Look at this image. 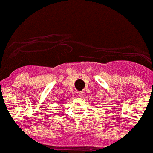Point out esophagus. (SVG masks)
<instances>
[{
  "label": "esophagus",
  "mask_w": 153,
  "mask_h": 153,
  "mask_svg": "<svg viewBox=\"0 0 153 153\" xmlns=\"http://www.w3.org/2000/svg\"><path fill=\"white\" fill-rule=\"evenodd\" d=\"M76 94H77L78 96H83L82 91H77V92H76Z\"/></svg>",
  "instance_id": "1"
}]
</instances>
